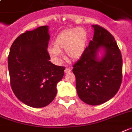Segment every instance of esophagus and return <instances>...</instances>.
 Returning a JSON list of instances; mask_svg holds the SVG:
<instances>
[{
  "label": "esophagus",
  "instance_id": "obj_1",
  "mask_svg": "<svg viewBox=\"0 0 132 132\" xmlns=\"http://www.w3.org/2000/svg\"><path fill=\"white\" fill-rule=\"evenodd\" d=\"M71 71V69L69 68V67H66L65 69V73H67L70 72Z\"/></svg>",
  "mask_w": 132,
  "mask_h": 132
}]
</instances>
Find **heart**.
I'll return each mask as SVG.
<instances>
[{
  "instance_id": "heart-1",
  "label": "heart",
  "mask_w": 132,
  "mask_h": 132,
  "mask_svg": "<svg viewBox=\"0 0 132 132\" xmlns=\"http://www.w3.org/2000/svg\"><path fill=\"white\" fill-rule=\"evenodd\" d=\"M86 43V30L80 27L72 28L57 36L54 42V46L48 48V53L56 63L60 61L63 50H65L67 57L70 59H78L83 54Z\"/></svg>"
}]
</instances>
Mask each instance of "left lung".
Listing matches in <instances>:
<instances>
[{"label": "left lung", "mask_w": 132, "mask_h": 132, "mask_svg": "<svg viewBox=\"0 0 132 132\" xmlns=\"http://www.w3.org/2000/svg\"><path fill=\"white\" fill-rule=\"evenodd\" d=\"M94 34L88 47L73 65L78 96L90 105L105 103L118 92L122 81V56L114 37L104 28L93 25ZM104 51L101 58L97 56Z\"/></svg>", "instance_id": "1"}]
</instances>
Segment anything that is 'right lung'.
<instances>
[{
    "mask_svg": "<svg viewBox=\"0 0 132 132\" xmlns=\"http://www.w3.org/2000/svg\"><path fill=\"white\" fill-rule=\"evenodd\" d=\"M50 35L44 26L21 34L12 44L8 56L11 86L28 106H47L56 96V84L65 67L51 63L47 51Z\"/></svg>",
    "mask_w": 132,
    "mask_h": 132,
    "instance_id": "add662e5",
    "label": "right lung"
}]
</instances>
